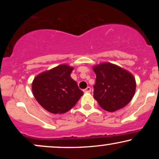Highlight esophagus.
Returning a JSON list of instances; mask_svg holds the SVG:
<instances>
[{
  "mask_svg": "<svg viewBox=\"0 0 159 159\" xmlns=\"http://www.w3.org/2000/svg\"><path fill=\"white\" fill-rule=\"evenodd\" d=\"M90 91H91V88L90 87H87V88L84 90V92H85V93H90Z\"/></svg>",
  "mask_w": 159,
  "mask_h": 159,
  "instance_id": "esophagus-1",
  "label": "esophagus"
}]
</instances>
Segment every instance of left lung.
Wrapping results in <instances>:
<instances>
[{"mask_svg": "<svg viewBox=\"0 0 159 159\" xmlns=\"http://www.w3.org/2000/svg\"><path fill=\"white\" fill-rule=\"evenodd\" d=\"M93 69L96 75L93 97L102 108L114 112L130 102L136 81L129 71L111 63H100Z\"/></svg>", "mask_w": 159, "mask_h": 159, "instance_id": "8db88e82", "label": "left lung"}]
</instances>
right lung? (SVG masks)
<instances>
[{"label": "right lung", "mask_w": 159, "mask_h": 159, "mask_svg": "<svg viewBox=\"0 0 159 159\" xmlns=\"http://www.w3.org/2000/svg\"><path fill=\"white\" fill-rule=\"evenodd\" d=\"M73 67L61 64L34 78L32 92L42 107L52 114H64L78 102L83 91L70 75Z\"/></svg>", "instance_id": "obj_1"}]
</instances>
